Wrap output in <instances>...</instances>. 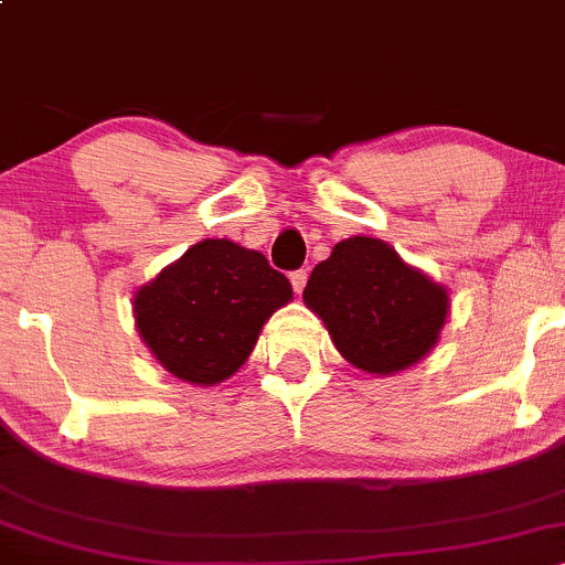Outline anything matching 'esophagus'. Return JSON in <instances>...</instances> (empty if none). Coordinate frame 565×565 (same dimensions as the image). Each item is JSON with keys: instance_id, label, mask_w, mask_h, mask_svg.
<instances>
[{"instance_id": "obj_1", "label": "esophagus", "mask_w": 565, "mask_h": 565, "mask_svg": "<svg viewBox=\"0 0 565 565\" xmlns=\"http://www.w3.org/2000/svg\"><path fill=\"white\" fill-rule=\"evenodd\" d=\"M289 281H292V289L295 292H302V289H306V281H308V273L306 270H292L289 273Z\"/></svg>"}]
</instances>
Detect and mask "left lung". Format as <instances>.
<instances>
[{
  "instance_id": "1",
  "label": "left lung",
  "mask_w": 565,
  "mask_h": 565,
  "mask_svg": "<svg viewBox=\"0 0 565 565\" xmlns=\"http://www.w3.org/2000/svg\"><path fill=\"white\" fill-rule=\"evenodd\" d=\"M302 300L322 317L343 358L382 376L423 360L449 311L447 289L384 241L360 235L335 243L313 267Z\"/></svg>"
}]
</instances>
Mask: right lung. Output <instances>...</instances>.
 I'll return each instance as SVG.
<instances>
[{
  "instance_id": "right-lung-1",
  "label": "right lung",
  "mask_w": 565,
  "mask_h": 565,
  "mask_svg": "<svg viewBox=\"0 0 565 565\" xmlns=\"http://www.w3.org/2000/svg\"><path fill=\"white\" fill-rule=\"evenodd\" d=\"M289 300L287 276L265 254L203 241L135 295V322L173 376L211 387L248 360L267 317Z\"/></svg>"
}]
</instances>
